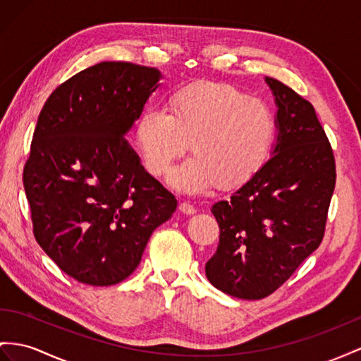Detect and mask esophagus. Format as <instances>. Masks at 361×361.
I'll list each match as a JSON object with an SVG mask.
<instances>
[{"label":"esophagus","mask_w":361,"mask_h":361,"mask_svg":"<svg viewBox=\"0 0 361 361\" xmlns=\"http://www.w3.org/2000/svg\"><path fill=\"white\" fill-rule=\"evenodd\" d=\"M180 210L183 212V214H186V215H193V214H197V209H195V206H192L190 202H181L180 204Z\"/></svg>","instance_id":"34e87169"}]
</instances>
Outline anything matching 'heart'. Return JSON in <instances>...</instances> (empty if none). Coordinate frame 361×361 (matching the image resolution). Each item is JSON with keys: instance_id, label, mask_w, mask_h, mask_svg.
<instances>
[{"instance_id": "heart-1", "label": "heart", "mask_w": 361, "mask_h": 361, "mask_svg": "<svg viewBox=\"0 0 361 361\" xmlns=\"http://www.w3.org/2000/svg\"><path fill=\"white\" fill-rule=\"evenodd\" d=\"M276 131L270 106L236 87L201 82L178 90L171 111L147 106L137 123L146 169L164 175L190 147L188 161L169 181L175 189L197 193L215 184L236 188L262 168Z\"/></svg>"}]
</instances>
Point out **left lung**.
<instances>
[{"label":"left lung","instance_id":"obj_1","mask_svg":"<svg viewBox=\"0 0 361 361\" xmlns=\"http://www.w3.org/2000/svg\"><path fill=\"white\" fill-rule=\"evenodd\" d=\"M277 105L274 155L228 200L212 206L219 244L206 264L212 285L233 298L274 293L319 248L336 188V159L307 99L265 78Z\"/></svg>","mask_w":361,"mask_h":361}]
</instances>
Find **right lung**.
<instances>
[{"instance_id": "obj_1", "label": "right lung", "mask_w": 361, "mask_h": 361, "mask_svg": "<svg viewBox=\"0 0 361 361\" xmlns=\"http://www.w3.org/2000/svg\"><path fill=\"white\" fill-rule=\"evenodd\" d=\"M160 78L154 67L100 62L61 84L39 113L23 172L33 235L80 283L125 281L177 209L125 138Z\"/></svg>"}]
</instances>
